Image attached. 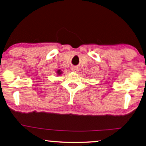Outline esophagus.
<instances>
[{
	"mask_svg": "<svg viewBox=\"0 0 146 146\" xmlns=\"http://www.w3.org/2000/svg\"><path fill=\"white\" fill-rule=\"evenodd\" d=\"M79 67L77 66H73L71 67V71H73V72H77L78 71H79Z\"/></svg>",
	"mask_w": 146,
	"mask_h": 146,
	"instance_id": "1",
	"label": "esophagus"
}]
</instances>
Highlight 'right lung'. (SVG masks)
<instances>
[{"mask_svg":"<svg viewBox=\"0 0 146 146\" xmlns=\"http://www.w3.org/2000/svg\"><path fill=\"white\" fill-rule=\"evenodd\" d=\"M58 74H59V75H60V74H61V72H60V70H58Z\"/></svg>","mask_w":146,"mask_h":146,"instance_id":"1","label":"right lung"}]
</instances>
